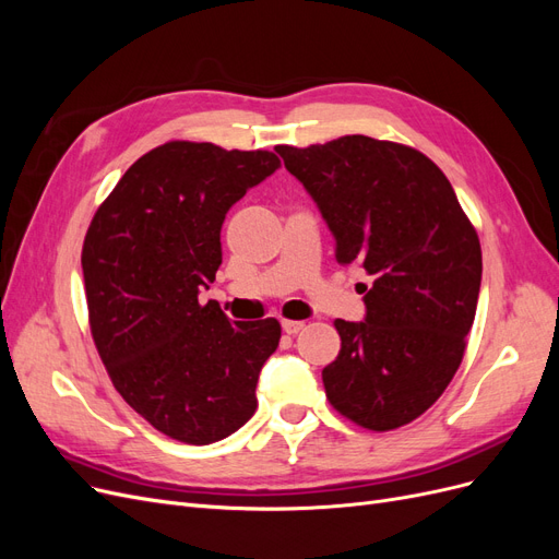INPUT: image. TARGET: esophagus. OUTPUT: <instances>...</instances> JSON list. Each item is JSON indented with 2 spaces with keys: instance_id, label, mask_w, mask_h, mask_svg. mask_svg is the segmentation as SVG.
Segmentation results:
<instances>
[{
  "instance_id": "34e87169",
  "label": "esophagus",
  "mask_w": 559,
  "mask_h": 559,
  "mask_svg": "<svg viewBox=\"0 0 559 559\" xmlns=\"http://www.w3.org/2000/svg\"><path fill=\"white\" fill-rule=\"evenodd\" d=\"M302 321H294V319H284L282 321V329H284V333H289V335H296L298 331H302Z\"/></svg>"
}]
</instances>
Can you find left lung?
Instances as JSON below:
<instances>
[{
    "label": "left lung",
    "instance_id": "left-lung-1",
    "mask_svg": "<svg viewBox=\"0 0 559 559\" xmlns=\"http://www.w3.org/2000/svg\"><path fill=\"white\" fill-rule=\"evenodd\" d=\"M275 151L314 200L335 259L373 277L361 284L364 319H335L326 396L366 429L408 425L462 364L483 277L478 235L448 177L411 146L347 134Z\"/></svg>",
    "mask_w": 559,
    "mask_h": 559
}]
</instances>
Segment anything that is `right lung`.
I'll return each instance as SVG.
<instances>
[{
  "label": "right lung",
  "instance_id": "right-lung-1",
  "mask_svg": "<svg viewBox=\"0 0 559 559\" xmlns=\"http://www.w3.org/2000/svg\"><path fill=\"white\" fill-rule=\"evenodd\" d=\"M280 167L270 151L167 142L116 183L83 242L91 331L111 382L151 427L207 445L257 411L280 321H230L198 294L222 265L228 210Z\"/></svg>",
  "mask_w": 559,
  "mask_h": 559
}]
</instances>
